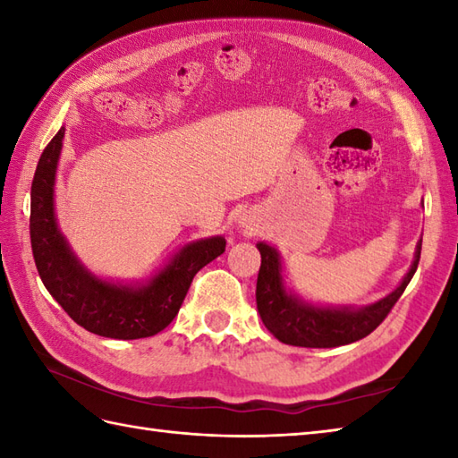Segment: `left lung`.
<instances>
[{"label": "left lung", "mask_w": 458, "mask_h": 458, "mask_svg": "<svg viewBox=\"0 0 458 458\" xmlns=\"http://www.w3.org/2000/svg\"><path fill=\"white\" fill-rule=\"evenodd\" d=\"M261 266L256 285L258 313L266 328L277 340L291 346L333 348L356 343L368 336L390 315L392 307L402 297L415 274L421 258V240L417 242L413 264L407 276L390 295L362 309L354 307H317L285 289L281 276V258L276 248L259 242Z\"/></svg>", "instance_id": "obj_1"}]
</instances>
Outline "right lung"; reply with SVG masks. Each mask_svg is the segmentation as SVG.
Listing matches in <instances>:
<instances>
[{"instance_id":"add662e5","label":"right lung","mask_w":458,"mask_h":458,"mask_svg":"<svg viewBox=\"0 0 458 458\" xmlns=\"http://www.w3.org/2000/svg\"><path fill=\"white\" fill-rule=\"evenodd\" d=\"M64 128L48 141L31 184V248L38 276L48 293L76 325L106 338L133 340L161 333L177 317L199 271L226 250V240L212 236L191 242L149 281L112 284L86 269L56 226L55 177Z\"/></svg>"}]
</instances>
